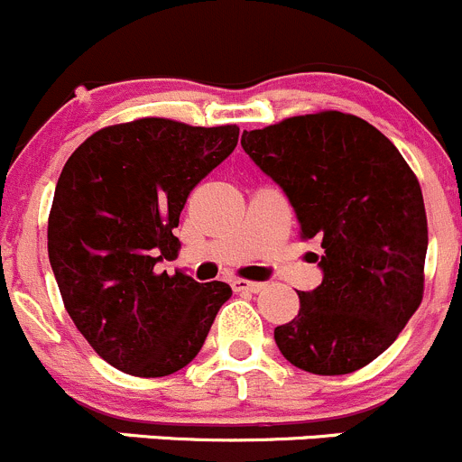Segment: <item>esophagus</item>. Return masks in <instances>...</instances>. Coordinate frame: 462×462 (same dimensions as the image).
Instances as JSON below:
<instances>
[{
    "label": "esophagus",
    "instance_id": "obj_1",
    "mask_svg": "<svg viewBox=\"0 0 462 462\" xmlns=\"http://www.w3.org/2000/svg\"><path fill=\"white\" fill-rule=\"evenodd\" d=\"M231 287H233V291H251V294H255V291L263 290L264 282L246 281V278H233Z\"/></svg>",
    "mask_w": 462,
    "mask_h": 462
}]
</instances>
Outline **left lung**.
I'll list each match as a JSON object with an SVG mask.
<instances>
[{"label":"left lung","instance_id":"left-lung-1","mask_svg":"<svg viewBox=\"0 0 462 462\" xmlns=\"http://www.w3.org/2000/svg\"><path fill=\"white\" fill-rule=\"evenodd\" d=\"M242 148L317 240L323 281L273 330L290 364L314 375L364 368L397 339L424 294L427 213L400 150L364 118L317 112L242 134Z\"/></svg>","mask_w":462,"mask_h":462}]
</instances>
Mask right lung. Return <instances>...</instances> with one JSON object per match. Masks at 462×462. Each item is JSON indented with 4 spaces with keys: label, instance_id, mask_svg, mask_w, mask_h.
<instances>
[{
    "label": "right lung",
    "instance_id": "1",
    "mask_svg": "<svg viewBox=\"0 0 462 462\" xmlns=\"http://www.w3.org/2000/svg\"><path fill=\"white\" fill-rule=\"evenodd\" d=\"M237 134V125L136 118L94 132L62 168L49 263L80 335L127 375H172L193 362L229 300L226 282L154 267L177 258L181 208Z\"/></svg>",
    "mask_w": 462,
    "mask_h": 462
}]
</instances>
